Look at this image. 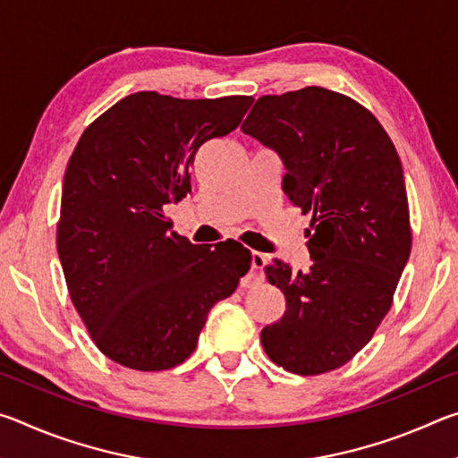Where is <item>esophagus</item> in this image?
<instances>
[{
    "mask_svg": "<svg viewBox=\"0 0 458 458\" xmlns=\"http://www.w3.org/2000/svg\"><path fill=\"white\" fill-rule=\"evenodd\" d=\"M267 265V254L262 252H252V268L254 270H262ZM254 281H260V275L254 276Z\"/></svg>",
    "mask_w": 458,
    "mask_h": 458,
    "instance_id": "1",
    "label": "esophagus"
}]
</instances>
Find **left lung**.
<instances>
[{
    "mask_svg": "<svg viewBox=\"0 0 458 458\" xmlns=\"http://www.w3.org/2000/svg\"><path fill=\"white\" fill-rule=\"evenodd\" d=\"M242 133L278 153L284 193L313 214L309 270L267 267L286 311L262 329V347L293 374L337 369L390 311L412 248L396 147L366 106L321 87L260 97Z\"/></svg>",
    "mask_w": 458,
    "mask_h": 458,
    "instance_id": "left-lung-1",
    "label": "left lung"
}]
</instances>
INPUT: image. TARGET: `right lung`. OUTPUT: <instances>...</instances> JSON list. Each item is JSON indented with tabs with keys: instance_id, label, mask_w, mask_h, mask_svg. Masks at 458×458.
I'll use <instances>...</instances> for the list:
<instances>
[{
	"instance_id": "obj_1",
	"label": "right lung",
	"mask_w": 458,
	"mask_h": 458,
	"mask_svg": "<svg viewBox=\"0 0 458 458\" xmlns=\"http://www.w3.org/2000/svg\"><path fill=\"white\" fill-rule=\"evenodd\" d=\"M252 97L174 98L141 90L92 121L68 161L56 246L72 305L108 360L180 366L210 309L252 254L234 240L191 244L165 216L191 191L198 149L232 133Z\"/></svg>"
}]
</instances>
